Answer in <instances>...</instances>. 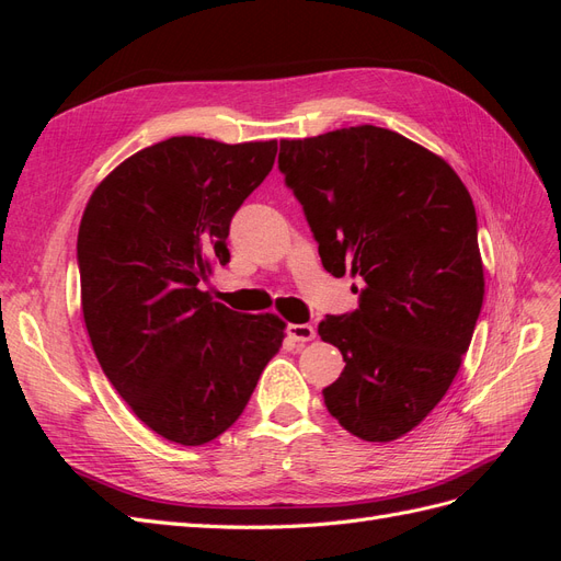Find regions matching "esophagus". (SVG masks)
<instances>
[{"instance_id":"obj_1","label":"esophagus","mask_w":561,"mask_h":561,"mask_svg":"<svg viewBox=\"0 0 561 561\" xmlns=\"http://www.w3.org/2000/svg\"><path fill=\"white\" fill-rule=\"evenodd\" d=\"M287 339H293V342H299V344H304V342H311V339H316V330H313V325H287Z\"/></svg>"}]
</instances>
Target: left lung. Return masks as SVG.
I'll use <instances>...</instances> for the list:
<instances>
[{"mask_svg":"<svg viewBox=\"0 0 561 561\" xmlns=\"http://www.w3.org/2000/svg\"><path fill=\"white\" fill-rule=\"evenodd\" d=\"M278 171L332 276H360L358 309L318 334L346 367L328 412L367 443H390L451 386L480 318L478 215L463 182L428 149L379 126L280 140Z\"/></svg>","mask_w":561,"mask_h":561,"instance_id":"obj_1","label":"left lung"}]
</instances>
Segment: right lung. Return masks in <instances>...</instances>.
I'll return each mask as SVG.
<instances>
[{"instance_id": "right-lung-1", "label": "right lung", "mask_w": 561, "mask_h": 561, "mask_svg": "<svg viewBox=\"0 0 561 561\" xmlns=\"http://www.w3.org/2000/svg\"><path fill=\"white\" fill-rule=\"evenodd\" d=\"M278 142L194 135L126 159L81 217V311L105 377L140 421L196 447L241 416L285 322L227 309L201 290L229 262L231 217L276 161Z\"/></svg>"}]
</instances>
